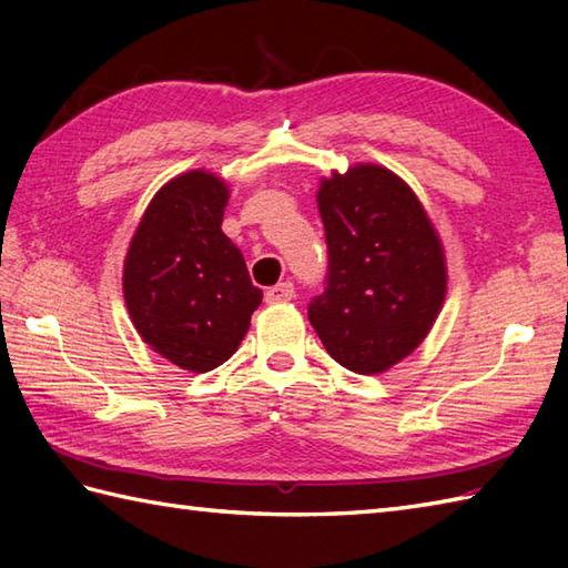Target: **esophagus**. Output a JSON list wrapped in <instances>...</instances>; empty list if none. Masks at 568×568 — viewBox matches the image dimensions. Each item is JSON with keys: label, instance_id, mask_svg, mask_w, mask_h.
<instances>
[{"label": "esophagus", "instance_id": "1", "mask_svg": "<svg viewBox=\"0 0 568 568\" xmlns=\"http://www.w3.org/2000/svg\"><path fill=\"white\" fill-rule=\"evenodd\" d=\"M295 297V285L291 281H283L265 291V303H287Z\"/></svg>", "mask_w": 568, "mask_h": 568}]
</instances>
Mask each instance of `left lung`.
<instances>
[{
  "label": "left lung",
  "instance_id": "left-lung-1",
  "mask_svg": "<svg viewBox=\"0 0 568 568\" xmlns=\"http://www.w3.org/2000/svg\"><path fill=\"white\" fill-rule=\"evenodd\" d=\"M317 204L329 263L310 324L336 364L381 373L417 348L439 315L442 244L415 192L381 165L334 173Z\"/></svg>",
  "mask_w": 568,
  "mask_h": 568
}]
</instances>
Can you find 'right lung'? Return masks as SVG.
Wrapping results in <instances>:
<instances>
[{
	"label": "right lung",
	"mask_w": 568,
	"mask_h": 568,
	"mask_svg": "<svg viewBox=\"0 0 568 568\" xmlns=\"http://www.w3.org/2000/svg\"><path fill=\"white\" fill-rule=\"evenodd\" d=\"M229 190L192 171L149 204L124 263L131 322L155 354L204 373L232 356L261 305L241 251L222 232Z\"/></svg>",
	"instance_id": "1"
}]
</instances>
